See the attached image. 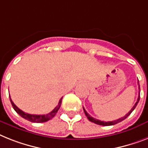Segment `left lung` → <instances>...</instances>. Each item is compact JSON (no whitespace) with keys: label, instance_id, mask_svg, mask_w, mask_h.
Masks as SVG:
<instances>
[{"label":"left lung","instance_id":"obj_1","mask_svg":"<svg viewBox=\"0 0 148 148\" xmlns=\"http://www.w3.org/2000/svg\"><path fill=\"white\" fill-rule=\"evenodd\" d=\"M139 86V90H140V85H138ZM139 100H140V93H139L138 95V100H137V102L135 103V105L133 106V107L132 108V110L130 111H129V113H127L126 115L125 116L122 117V118H119V119H116V120H114V121H112V122H104V121H101V120H98V119H95V118H93L92 116H91L89 115L88 113L86 112V110H85V108L83 107V110H84V112H85V114L86 115V116H87V118L88 119L89 121H91V122H92V123H96V124H97V125H115V124H116V123H120V122H122L123 120H124L125 119H126L127 117L129 116L130 114L132 113V112L134 110H135V108L136 107V106H137Z\"/></svg>","mask_w":148,"mask_h":148}]
</instances>
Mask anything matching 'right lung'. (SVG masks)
Returning a JSON list of instances; mask_svg holds the SVG:
<instances>
[{"instance_id":"add662e5","label":"right lung","mask_w":148,"mask_h":148,"mask_svg":"<svg viewBox=\"0 0 148 148\" xmlns=\"http://www.w3.org/2000/svg\"><path fill=\"white\" fill-rule=\"evenodd\" d=\"M62 99H63V97H61L60 98V100L59 101V103H58V105H57V107H55L54 109L51 111V112H50L49 113H47L46 115H34V114H29V113H25V112H23V111L21 110L20 109H19V108L14 104V103L12 101L11 98H10V100L11 104L13 106L14 110H15L20 116H22L23 118H24V119H27V120L30 121L32 123H45V122H47V121L51 119L55 115H56V113H57V111H58L59 108L60 107L61 103H62Z\"/></svg>"}]
</instances>
